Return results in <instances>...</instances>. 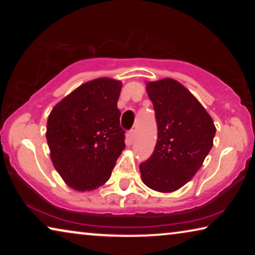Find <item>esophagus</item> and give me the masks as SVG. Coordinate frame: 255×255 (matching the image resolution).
I'll use <instances>...</instances> for the list:
<instances>
[{
  "instance_id": "obj_1",
  "label": "esophagus",
  "mask_w": 255,
  "mask_h": 255,
  "mask_svg": "<svg viewBox=\"0 0 255 255\" xmlns=\"http://www.w3.org/2000/svg\"><path fill=\"white\" fill-rule=\"evenodd\" d=\"M134 137H135V131L134 130L128 131V144H132V142H133Z\"/></svg>"
}]
</instances>
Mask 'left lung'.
<instances>
[{"instance_id":"obj_1","label":"left lung","mask_w":255,"mask_h":255,"mask_svg":"<svg viewBox=\"0 0 255 255\" xmlns=\"http://www.w3.org/2000/svg\"><path fill=\"white\" fill-rule=\"evenodd\" d=\"M146 90L155 111L158 140L139 169L148 188L172 193L201 168L214 144L216 128L196 97L175 80L147 82Z\"/></svg>"}]
</instances>
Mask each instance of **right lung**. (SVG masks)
<instances>
[{
  "label": "right lung",
  "mask_w": 255,
  "mask_h": 255,
  "mask_svg": "<svg viewBox=\"0 0 255 255\" xmlns=\"http://www.w3.org/2000/svg\"><path fill=\"white\" fill-rule=\"evenodd\" d=\"M122 82L100 78L83 83L53 109L46 139L62 180L79 191L94 190L110 179L125 147L117 108Z\"/></svg>",
  "instance_id": "1"
}]
</instances>
